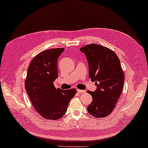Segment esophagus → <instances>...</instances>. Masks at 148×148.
I'll use <instances>...</instances> for the list:
<instances>
[{"label":"esophagus","mask_w":148,"mask_h":148,"mask_svg":"<svg viewBox=\"0 0 148 148\" xmlns=\"http://www.w3.org/2000/svg\"><path fill=\"white\" fill-rule=\"evenodd\" d=\"M77 91L79 93H84L85 92V90H81V89H77Z\"/></svg>","instance_id":"obj_1"}]
</instances>
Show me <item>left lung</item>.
Instances as JSON below:
<instances>
[{"mask_svg": "<svg viewBox=\"0 0 148 148\" xmlns=\"http://www.w3.org/2000/svg\"><path fill=\"white\" fill-rule=\"evenodd\" d=\"M88 63V77L95 82L97 90H88L92 101L87 107L88 113L95 118L108 116L115 108L121 95L124 75L120 61L112 49L91 44L81 47Z\"/></svg>", "mask_w": 148, "mask_h": 148, "instance_id": "8db88e82", "label": "left lung"}]
</instances>
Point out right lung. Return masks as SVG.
Listing matches in <instances>:
<instances>
[{"label": "right lung", "instance_id": "add662e5", "mask_svg": "<svg viewBox=\"0 0 148 148\" xmlns=\"http://www.w3.org/2000/svg\"><path fill=\"white\" fill-rule=\"evenodd\" d=\"M64 48H53L40 52L32 60L25 81V88L38 114L47 120H58L67 112L69 101L76 89L56 88L58 60Z\"/></svg>", "mask_w": 148, "mask_h": 148}]
</instances>
